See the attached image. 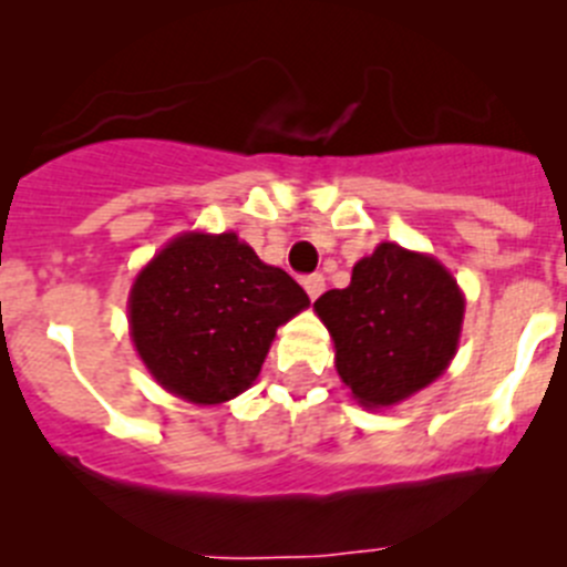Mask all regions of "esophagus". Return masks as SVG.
Returning <instances> with one entry per match:
<instances>
[{"mask_svg": "<svg viewBox=\"0 0 567 567\" xmlns=\"http://www.w3.org/2000/svg\"><path fill=\"white\" fill-rule=\"evenodd\" d=\"M301 285H305V290H308L310 299H319L321 290H324V277H321V274H310V277L301 279Z\"/></svg>", "mask_w": 567, "mask_h": 567, "instance_id": "esophagus-1", "label": "esophagus"}]
</instances>
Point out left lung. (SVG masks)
I'll use <instances>...</instances> for the list:
<instances>
[{"instance_id":"1","label":"left lung","mask_w":567,"mask_h":567,"mask_svg":"<svg viewBox=\"0 0 567 567\" xmlns=\"http://www.w3.org/2000/svg\"><path fill=\"white\" fill-rule=\"evenodd\" d=\"M336 343V369L363 409L403 403L453 361L464 296L439 259L380 243L352 282L316 299Z\"/></svg>"}]
</instances>
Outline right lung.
Wrapping results in <instances>:
<instances>
[{
  "mask_svg": "<svg viewBox=\"0 0 567 567\" xmlns=\"http://www.w3.org/2000/svg\"><path fill=\"white\" fill-rule=\"evenodd\" d=\"M308 305L293 277L266 266L235 231H187L140 271L128 324L162 389L218 405L257 380L277 327Z\"/></svg>",
  "mask_w": 567,
  "mask_h": 567,
  "instance_id": "obj_1",
  "label": "right lung"
}]
</instances>
